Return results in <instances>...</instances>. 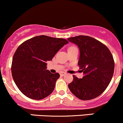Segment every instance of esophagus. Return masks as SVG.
Here are the masks:
<instances>
[{
    "label": "esophagus",
    "mask_w": 123,
    "mask_h": 123,
    "mask_svg": "<svg viewBox=\"0 0 123 123\" xmlns=\"http://www.w3.org/2000/svg\"><path fill=\"white\" fill-rule=\"evenodd\" d=\"M65 74H66V73H65V72H61L60 73V75H61V76H64V75H65Z\"/></svg>",
    "instance_id": "1"
}]
</instances>
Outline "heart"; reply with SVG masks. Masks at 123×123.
<instances>
[{
  "instance_id": "obj_1",
  "label": "heart",
  "mask_w": 123,
  "mask_h": 123,
  "mask_svg": "<svg viewBox=\"0 0 123 123\" xmlns=\"http://www.w3.org/2000/svg\"><path fill=\"white\" fill-rule=\"evenodd\" d=\"M75 48V47H71V48H69V49H71V48Z\"/></svg>"
}]
</instances>
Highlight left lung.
<instances>
[{
	"label": "left lung",
	"instance_id": "left-lung-1",
	"mask_svg": "<svg viewBox=\"0 0 123 123\" xmlns=\"http://www.w3.org/2000/svg\"><path fill=\"white\" fill-rule=\"evenodd\" d=\"M80 50L78 65L84 76L73 75L68 87L73 95L81 100H87L101 95L113 76L114 61L108 48L98 40L87 36L68 38Z\"/></svg>",
	"mask_w": 123,
	"mask_h": 123
}]
</instances>
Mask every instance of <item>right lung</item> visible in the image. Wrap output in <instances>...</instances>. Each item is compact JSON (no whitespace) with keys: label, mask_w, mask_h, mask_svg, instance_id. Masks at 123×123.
Returning <instances> with one entry per match:
<instances>
[{"label":"right lung","mask_w":123,"mask_h":123,"mask_svg":"<svg viewBox=\"0 0 123 123\" xmlns=\"http://www.w3.org/2000/svg\"><path fill=\"white\" fill-rule=\"evenodd\" d=\"M67 43L64 38L42 35L27 40L17 48L11 71L15 83L25 96L40 100L52 93L60 75L46 69V62Z\"/></svg>","instance_id":"1"}]
</instances>
